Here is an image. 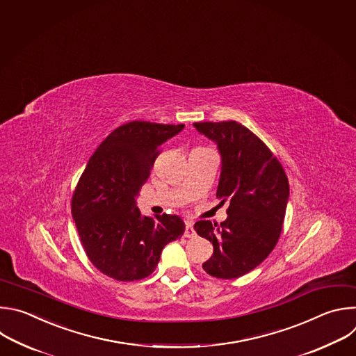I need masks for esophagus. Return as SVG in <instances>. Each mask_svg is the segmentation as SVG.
<instances>
[{
	"mask_svg": "<svg viewBox=\"0 0 356 356\" xmlns=\"http://www.w3.org/2000/svg\"><path fill=\"white\" fill-rule=\"evenodd\" d=\"M184 236H185L186 238H195V237H196V232H195V229H193V225H192L191 222H186V226H185V233H184Z\"/></svg>",
	"mask_w": 356,
	"mask_h": 356,
	"instance_id": "obj_1",
	"label": "esophagus"
}]
</instances>
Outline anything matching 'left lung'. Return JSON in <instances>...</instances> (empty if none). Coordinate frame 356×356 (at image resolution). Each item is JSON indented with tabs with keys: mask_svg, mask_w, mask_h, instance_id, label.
Masks as SVG:
<instances>
[{
	"mask_svg": "<svg viewBox=\"0 0 356 356\" xmlns=\"http://www.w3.org/2000/svg\"><path fill=\"white\" fill-rule=\"evenodd\" d=\"M193 126L215 141L222 156L216 196L227 202L226 222H196L195 232L213 244L202 264L219 279L240 277L257 268L275 248L285 220L289 181L264 141L236 120L196 122Z\"/></svg>",
	"mask_w": 356,
	"mask_h": 356,
	"instance_id": "1",
	"label": "left lung"
}]
</instances>
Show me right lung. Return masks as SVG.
Instances as JSON below:
<instances>
[{"label":"right lung","instance_id":"add662e5","mask_svg":"<svg viewBox=\"0 0 356 356\" xmlns=\"http://www.w3.org/2000/svg\"><path fill=\"white\" fill-rule=\"evenodd\" d=\"M182 129L145 120L124 123L102 141L81 174L71 213L88 259L104 275L122 282L147 277L163 248L182 237L181 218L141 216L136 203L161 145Z\"/></svg>","mask_w":356,"mask_h":356}]
</instances>
